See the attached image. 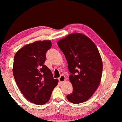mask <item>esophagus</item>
<instances>
[{"label":"esophagus","mask_w":122,"mask_h":122,"mask_svg":"<svg viewBox=\"0 0 122 122\" xmlns=\"http://www.w3.org/2000/svg\"><path fill=\"white\" fill-rule=\"evenodd\" d=\"M59 81L60 82H64L65 81V79H66V78H65V76L64 75H61V76H60V77L59 79Z\"/></svg>","instance_id":"esophagus-1"}]
</instances>
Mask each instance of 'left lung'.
I'll list each match as a JSON object with an SVG mask.
<instances>
[{"instance_id":"left-lung-1","label":"left lung","mask_w":122,"mask_h":122,"mask_svg":"<svg viewBox=\"0 0 122 122\" xmlns=\"http://www.w3.org/2000/svg\"><path fill=\"white\" fill-rule=\"evenodd\" d=\"M64 53L73 91L68 95L75 104L86 102L97 89L101 80L103 64L97 47L90 38L80 33H73L57 42Z\"/></svg>"}]
</instances>
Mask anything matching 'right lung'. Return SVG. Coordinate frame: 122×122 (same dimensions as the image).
<instances>
[{
  "label": "right lung",
  "instance_id": "obj_1",
  "mask_svg": "<svg viewBox=\"0 0 122 122\" xmlns=\"http://www.w3.org/2000/svg\"><path fill=\"white\" fill-rule=\"evenodd\" d=\"M51 46L50 40L37 41L22 47L14 56L13 71L17 85L26 99L37 105L48 101L58 83L44 65Z\"/></svg>",
  "mask_w": 122,
  "mask_h": 122
}]
</instances>
